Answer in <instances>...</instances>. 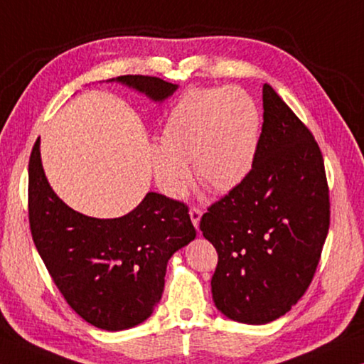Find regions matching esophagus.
I'll return each mask as SVG.
<instances>
[{
    "label": "esophagus",
    "instance_id": "1",
    "mask_svg": "<svg viewBox=\"0 0 364 364\" xmlns=\"http://www.w3.org/2000/svg\"><path fill=\"white\" fill-rule=\"evenodd\" d=\"M189 217H191V221H193V225L196 226V230H199V221L202 218V212L199 208H191Z\"/></svg>",
    "mask_w": 364,
    "mask_h": 364
}]
</instances>
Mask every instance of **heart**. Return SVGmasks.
Listing matches in <instances>:
<instances>
[{"label":"heart","mask_w":364,"mask_h":364,"mask_svg":"<svg viewBox=\"0 0 364 364\" xmlns=\"http://www.w3.org/2000/svg\"><path fill=\"white\" fill-rule=\"evenodd\" d=\"M260 136V109L245 90H189L170 110L152 149L157 186L168 197H180L193 162L197 180L215 193H230L254 170Z\"/></svg>","instance_id":"1"}]
</instances>
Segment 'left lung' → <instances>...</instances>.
<instances>
[{
  "label": "left lung",
  "mask_w": 364,
  "mask_h": 364,
  "mask_svg": "<svg viewBox=\"0 0 364 364\" xmlns=\"http://www.w3.org/2000/svg\"><path fill=\"white\" fill-rule=\"evenodd\" d=\"M328 230L321 151L264 83L254 170L200 220L202 234L218 252L212 278L215 306L245 324H267L286 315L310 286Z\"/></svg>",
  "instance_id": "1"
}]
</instances>
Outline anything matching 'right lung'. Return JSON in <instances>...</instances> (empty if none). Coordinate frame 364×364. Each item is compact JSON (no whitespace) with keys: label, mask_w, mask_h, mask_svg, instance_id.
I'll return each mask as SVG.
<instances>
[{"label":"right lung","mask_w":364,"mask_h":364,"mask_svg":"<svg viewBox=\"0 0 364 364\" xmlns=\"http://www.w3.org/2000/svg\"><path fill=\"white\" fill-rule=\"evenodd\" d=\"M162 104L178 85L157 77L110 78ZM28 218L36 250L72 310L104 331L149 318L162 299L167 263L194 241L188 207L149 191L130 213L93 218L75 212L45 175L40 138L28 164Z\"/></svg>","instance_id":"right-lung-1"}]
</instances>
